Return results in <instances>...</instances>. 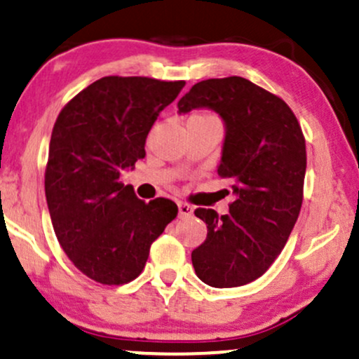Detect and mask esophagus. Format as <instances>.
Wrapping results in <instances>:
<instances>
[{"label":"esophagus","mask_w":359,"mask_h":359,"mask_svg":"<svg viewBox=\"0 0 359 359\" xmlns=\"http://www.w3.org/2000/svg\"><path fill=\"white\" fill-rule=\"evenodd\" d=\"M192 212H194V208L191 204H187V203H179V216L180 217H189V216H192Z\"/></svg>","instance_id":"1"}]
</instances>
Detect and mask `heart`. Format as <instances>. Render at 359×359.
Masks as SVG:
<instances>
[{
    "label": "heart",
    "instance_id": "obj_1",
    "mask_svg": "<svg viewBox=\"0 0 359 359\" xmlns=\"http://www.w3.org/2000/svg\"><path fill=\"white\" fill-rule=\"evenodd\" d=\"M189 119H217V118L211 113H196V114H192Z\"/></svg>",
    "mask_w": 359,
    "mask_h": 359
}]
</instances>
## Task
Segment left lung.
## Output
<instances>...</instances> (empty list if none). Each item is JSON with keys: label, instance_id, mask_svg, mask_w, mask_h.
<instances>
[{"label": "left lung", "instance_id": "obj_1", "mask_svg": "<svg viewBox=\"0 0 359 359\" xmlns=\"http://www.w3.org/2000/svg\"><path fill=\"white\" fill-rule=\"evenodd\" d=\"M177 106L179 113H219L226 138L217 174L231 180L234 194L224 216L194 211L208 224V238L192 251L194 270L211 287L246 285L282 253L302 208V128L285 101L238 76L197 82Z\"/></svg>", "mask_w": 359, "mask_h": 359}]
</instances>
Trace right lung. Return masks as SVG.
<instances>
[{
	"label": "right lung",
	"mask_w": 359,
	"mask_h": 359,
	"mask_svg": "<svg viewBox=\"0 0 359 359\" xmlns=\"http://www.w3.org/2000/svg\"><path fill=\"white\" fill-rule=\"evenodd\" d=\"M184 81L108 76L62 108L52 130L45 196L62 250L86 277L123 285L142 273L150 246L179 208L145 203L119 175L145 156L148 131Z\"/></svg>",
	"instance_id": "1"
}]
</instances>
